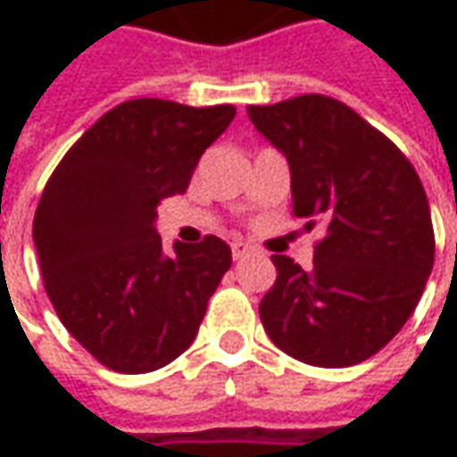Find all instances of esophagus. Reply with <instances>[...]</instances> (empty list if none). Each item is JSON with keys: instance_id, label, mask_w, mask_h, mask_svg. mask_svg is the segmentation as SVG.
I'll return each mask as SVG.
<instances>
[{"instance_id": "1", "label": "esophagus", "mask_w": 457, "mask_h": 457, "mask_svg": "<svg viewBox=\"0 0 457 457\" xmlns=\"http://www.w3.org/2000/svg\"><path fill=\"white\" fill-rule=\"evenodd\" d=\"M249 254H252V246H249V244H244V241H234V244H231V256H234V259H244V256Z\"/></svg>"}]
</instances>
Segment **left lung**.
Returning a JSON list of instances; mask_svg holds the SVG:
<instances>
[{"instance_id":"left-lung-1","label":"left lung","mask_w":457,"mask_h":457,"mask_svg":"<svg viewBox=\"0 0 457 457\" xmlns=\"http://www.w3.org/2000/svg\"><path fill=\"white\" fill-rule=\"evenodd\" d=\"M246 114L290 162L292 216L325 231L310 272L272 256L277 279L259 303L267 336L310 366L371 359L414 312L435 262L417 170L338 98L305 94Z\"/></svg>"}]
</instances>
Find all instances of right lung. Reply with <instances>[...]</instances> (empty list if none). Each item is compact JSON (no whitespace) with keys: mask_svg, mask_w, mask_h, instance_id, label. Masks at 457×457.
Here are the masks:
<instances>
[{"mask_svg":"<svg viewBox=\"0 0 457 457\" xmlns=\"http://www.w3.org/2000/svg\"><path fill=\"white\" fill-rule=\"evenodd\" d=\"M234 116L231 104L124 101L45 185L32 220L45 292L68 333L112 371L147 374L178 359L231 267L219 237L175 244L167 256L154 219Z\"/></svg>","mask_w":457,"mask_h":457,"instance_id":"1","label":"right lung"}]
</instances>
